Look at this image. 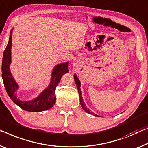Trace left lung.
<instances>
[{
    "label": "left lung",
    "mask_w": 148,
    "mask_h": 148,
    "mask_svg": "<svg viewBox=\"0 0 148 148\" xmlns=\"http://www.w3.org/2000/svg\"><path fill=\"white\" fill-rule=\"evenodd\" d=\"M74 80H75V83L77 85V90H78V92H79V100H80V104L81 105V107L83 108V110H85L86 112H87L88 114H93L95 116L100 117L99 115H97V114H96L93 113L92 112H91V111L89 110V109H88V108H87V106H86L85 104L83 101V97H82V93H81V82H80V81H79V79L78 77H77L76 74H74Z\"/></svg>",
    "instance_id": "left-lung-1"
}]
</instances>
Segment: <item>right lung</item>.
Wrapping results in <instances>:
<instances>
[{
  "mask_svg": "<svg viewBox=\"0 0 148 148\" xmlns=\"http://www.w3.org/2000/svg\"><path fill=\"white\" fill-rule=\"evenodd\" d=\"M12 29H11L8 44L3 53L2 63V78L4 87L9 97L16 104L24 110L29 112H42L53 107L56 103V88L60 81L63 75L69 72L68 61L58 64L53 68L51 73L50 83L44 91L42 92L35 99L31 101H20L17 97L16 90L18 89V85L14 80L10 72L11 64V48L12 43Z\"/></svg>",
  "mask_w": 148,
  "mask_h": 148,
  "instance_id": "1",
  "label": "right lung"
}]
</instances>
